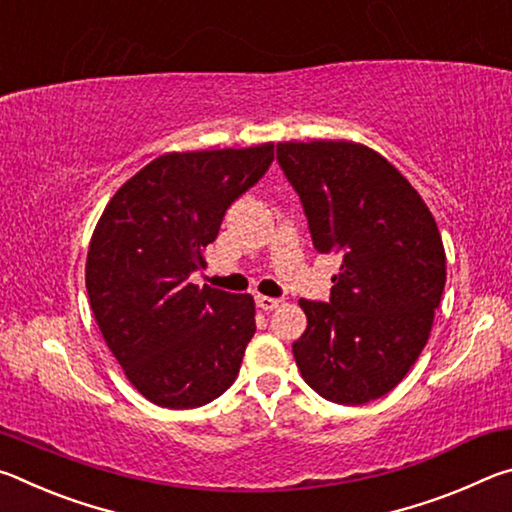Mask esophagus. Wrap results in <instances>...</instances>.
Here are the masks:
<instances>
[{"label":"esophagus","instance_id":"obj_1","mask_svg":"<svg viewBox=\"0 0 512 512\" xmlns=\"http://www.w3.org/2000/svg\"><path fill=\"white\" fill-rule=\"evenodd\" d=\"M282 305L280 298H268V296H257V307L264 311H273Z\"/></svg>","mask_w":512,"mask_h":512}]
</instances>
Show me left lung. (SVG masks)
<instances>
[{"label": "left lung", "mask_w": 512, "mask_h": 512, "mask_svg": "<svg viewBox=\"0 0 512 512\" xmlns=\"http://www.w3.org/2000/svg\"><path fill=\"white\" fill-rule=\"evenodd\" d=\"M318 253L341 257L329 302L300 300L302 379L329 402L391 393L427 345L445 289V248L427 203L384 155L345 140L280 142Z\"/></svg>", "instance_id": "1"}]
</instances>
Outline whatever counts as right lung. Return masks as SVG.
I'll use <instances>...</instances> for the list:
<instances>
[{
  "instance_id": "obj_1",
  "label": "right lung",
  "mask_w": 512,
  "mask_h": 512,
  "mask_svg": "<svg viewBox=\"0 0 512 512\" xmlns=\"http://www.w3.org/2000/svg\"><path fill=\"white\" fill-rule=\"evenodd\" d=\"M273 144L164 153L117 189L85 264L103 341L146 400L196 409L232 386L255 334L248 293L198 287L225 210L264 176Z\"/></svg>"
}]
</instances>
